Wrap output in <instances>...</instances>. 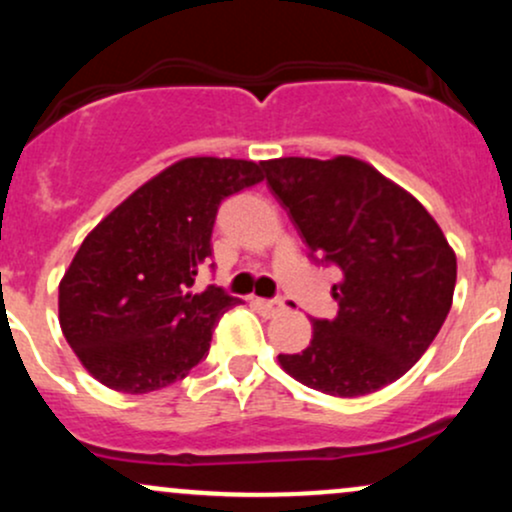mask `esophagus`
Returning <instances> with one entry per match:
<instances>
[{
    "mask_svg": "<svg viewBox=\"0 0 512 512\" xmlns=\"http://www.w3.org/2000/svg\"><path fill=\"white\" fill-rule=\"evenodd\" d=\"M257 305H260L264 313H269V315H279V313H284V310H286L284 298H269V301H257Z\"/></svg>",
    "mask_w": 512,
    "mask_h": 512,
    "instance_id": "34e87169",
    "label": "esophagus"
}]
</instances>
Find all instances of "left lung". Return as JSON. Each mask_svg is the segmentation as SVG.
<instances>
[{
  "label": "left lung",
  "mask_w": 512,
  "mask_h": 512,
  "mask_svg": "<svg viewBox=\"0 0 512 512\" xmlns=\"http://www.w3.org/2000/svg\"><path fill=\"white\" fill-rule=\"evenodd\" d=\"M310 260L334 264L339 313L313 320V339L279 363L298 383L361 397L395 383L424 356L450 313L455 252L409 192L351 156L262 163Z\"/></svg>",
  "instance_id": "8db88e82"
}]
</instances>
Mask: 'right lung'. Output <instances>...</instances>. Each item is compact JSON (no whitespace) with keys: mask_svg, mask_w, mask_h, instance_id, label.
Returning a JSON list of instances; mask_svg holds the SVG:
<instances>
[{"mask_svg":"<svg viewBox=\"0 0 512 512\" xmlns=\"http://www.w3.org/2000/svg\"><path fill=\"white\" fill-rule=\"evenodd\" d=\"M262 178L252 161L185 158L88 233L60 284V325L98 383L144 395L209 354L211 330L238 298L192 284L211 257L221 202Z\"/></svg>","mask_w":512,"mask_h":512,"instance_id":"obj_1","label":"right lung"}]
</instances>
